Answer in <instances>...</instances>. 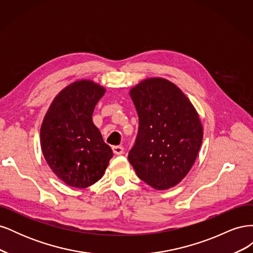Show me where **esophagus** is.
<instances>
[{
	"mask_svg": "<svg viewBox=\"0 0 253 253\" xmlns=\"http://www.w3.org/2000/svg\"><path fill=\"white\" fill-rule=\"evenodd\" d=\"M114 154L116 155H121L122 153H124V147H121V145H115V147L112 148Z\"/></svg>",
	"mask_w": 253,
	"mask_h": 253,
	"instance_id": "esophagus-1",
	"label": "esophagus"
}]
</instances>
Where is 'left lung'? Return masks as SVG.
<instances>
[{"label":"left lung","instance_id":"1","mask_svg":"<svg viewBox=\"0 0 253 253\" xmlns=\"http://www.w3.org/2000/svg\"><path fill=\"white\" fill-rule=\"evenodd\" d=\"M129 95L139 127L128 162L152 188L170 189L186 177L200 152V116L181 89L164 78L142 80Z\"/></svg>","mask_w":253,"mask_h":253}]
</instances>
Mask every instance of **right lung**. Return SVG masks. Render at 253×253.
<instances>
[{
	"instance_id": "add662e5",
	"label": "right lung",
	"mask_w": 253,
	"mask_h": 253,
	"mask_svg": "<svg viewBox=\"0 0 253 253\" xmlns=\"http://www.w3.org/2000/svg\"><path fill=\"white\" fill-rule=\"evenodd\" d=\"M104 93L105 88L94 81H75L55 97L43 119L40 139L44 158L70 187L94 185L113 157L91 119Z\"/></svg>"
}]
</instances>
